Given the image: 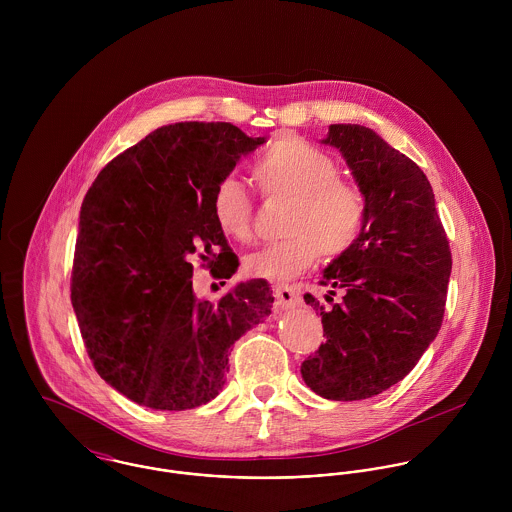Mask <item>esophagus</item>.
<instances>
[{
    "label": "esophagus",
    "instance_id": "1",
    "mask_svg": "<svg viewBox=\"0 0 512 512\" xmlns=\"http://www.w3.org/2000/svg\"><path fill=\"white\" fill-rule=\"evenodd\" d=\"M274 295H276V307L282 311L297 307L301 301V293L293 286H276Z\"/></svg>",
    "mask_w": 512,
    "mask_h": 512
}]
</instances>
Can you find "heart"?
I'll return each instance as SVG.
<instances>
[{
  "mask_svg": "<svg viewBox=\"0 0 512 512\" xmlns=\"http://www.w3.org/2000/svg\"><path fill=\"white\" fill-rule=\"evenodd\" d=\"M256 179L274 197L292 199L288 238L272 242L246 260L252 278L288 282L325 254L337 258L353 248L365 226L361 191L339 179L337 163L317 147L295 138L278 140L256 165ZM220 230L234 240L252 236L254 209L236 177L222 179L213 195Z\"/></svg>",
  "mask_w": 512,
  "mask_h": 512,
  "instance_id": "1",
  "label": "heart"
}]
</instances>
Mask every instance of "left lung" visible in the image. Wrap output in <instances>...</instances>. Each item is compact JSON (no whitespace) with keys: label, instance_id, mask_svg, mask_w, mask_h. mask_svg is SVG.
<instances>
[{"label":"left lung","instance_id":"1","mask_svg":"<svg viewBox=\"0 0 512 512\" xmlns=\"http://www.w3.org/2000/svg\"><path fill=\"white\" fill-rule=\"evenodd\" d=\"M321 142L347 161L365 226L323 270L321 284L343 290V303L325 309L303 295L321 315L325 343L301 363V376L321 398L353 402L400 382L436 339L451 252L432 185L410 157L359 124H331Z\"/></svg>","mask_w":512,"mask_h":512}]
</instances>
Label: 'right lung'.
Returning a JSON list of instances; mask_svg holds the SVG:
<instances>
[{
    "instance_id": "obj_1",
    "label": "right lung",
    "mask_w": 512,
    "mask_h": 512,
    "mask_svg": "<svg viewBox=\"0 0 512 512\" xmlns=\"http://www.w3.org/2000/svg\"><path fill=\"white\" fill-rule=\"evenodd\" d=\"M262 144L228 122L161 126L114 157L84 197L74 313L96 372L140 406L173 412L215 400L230 347L272 313L262 278L217 303L199 299L191 282L197 252L215 278L238 270L213 195Z\"/></svg>"
}]
</instances>
